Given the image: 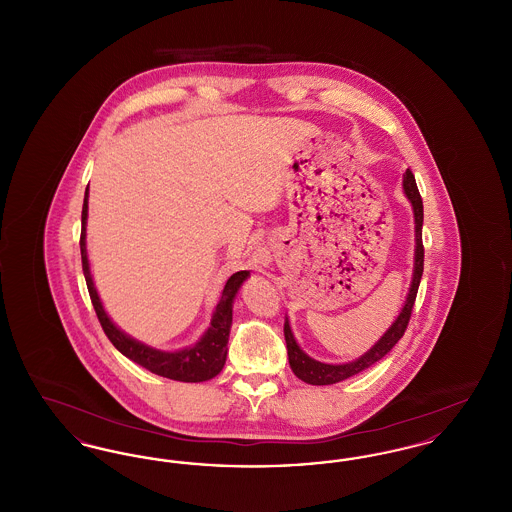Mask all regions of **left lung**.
Here are the masks:
<instances>
[{"mask_svg": "<svg viewBox=\"0 0 512 512\" xmlns=\"http://www.w3.org/2000/svg\"><path fill=\"white\" fill-rule=\"evenodd\" d=\"M403 194L409 199V203L413 207L414 265L411 288H409L407 299H405L399 315L391 322L390 328L380 336V340L376 341L366 353H363L361 357H357L355 361L340 363V365L320 363L317 359L309 357L299 347V343L295 341L290 320L286 317V322H284V338H286V347H288V361H290V366H292L293 374L299 380H303L305 384H311V386H330V384H338L341 380H347V378L363 372L368 366L378 363L380 359H384L391 349L395 347V343L403 338V334L407 330V324H409V318H411V311H413L416 292H418V286H420L422 270H424V247H422L424 209H422V197L418 194L414 174L409 169L403 174Z\"/></svg>", "mask_w": 512, "mask_h": 512, "instance_id": "obj_1", "label": "left lung"}]
</instances>
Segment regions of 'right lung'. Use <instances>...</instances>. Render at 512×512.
Returning <instances> with one entry per match:
<instances>
[{
    "label": "right lung",
    "instance_id": "obj_1",
    "mask_svg": "<svg viewBox=\"0 0 512 512\" xmlns=\"http://www.w3.org/2000/svg\"><path fill=\"white\" fill-rule=\"evenodd\" d=\"M86 220H88V190L84 194V205H82V234H80V255H82V270L88 284V292L92 297V305L96 309L99 322L103 332L111 343L121 351L124 357L134 361L136 365L144 366L149 372L159 374L163 378H171L178 382H205L219 374L222 366L226 363L228 353V336L232 326V305L234 299L244 286L245 280L249 278V270H240L232 274L222 290L219 303L213 311L211 324L203 332V336L195 341L194 345L176 349V351H163L147 345L144 341H138L111 320L107 311L103 309V303L99 299L90 261H88V249H86Z\"/></svg>",
    "mask_w": 512,
    "mask_h": 512
}]
</instances>
